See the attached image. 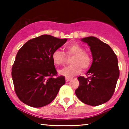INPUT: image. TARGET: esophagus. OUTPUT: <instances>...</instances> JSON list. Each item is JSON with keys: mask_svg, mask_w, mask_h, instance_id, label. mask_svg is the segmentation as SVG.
Here are the masks:
<instances>
[{"mask_svg": "<svg viewBox=\"0 0 129 129\" xmlns=\"http://www.w3.org/2000/svg\"><path fill=\"white\" fill-rule=\"evenodd\" d=\"M70 80V78H68V77H66L65 78L66 82H68Z\"/></svg>", "mask_w": 129, "mask_h": 129, "instance_id": "34e87169", "label": "esophagus"}]
</instances>
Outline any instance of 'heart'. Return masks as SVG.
<instances>
[{
  "label": "heart",
  "instance_id": "heart-1",
  "mask_svg": "<svg viewBox=\"0 0 129 129\" xmlns=\"http://www.w3.org/2000/svg\"><path fill=\"white\" fill-rule=\"evenodd\" d=\"M66 56L68 57L72 56L70 61L72 64L59 71V74L65 77H72L76 76L81 72V68L83 70H87L92 64V57L91 55L88 52H85L84 48L77 43L67 45L65 47V54L60 50H55L52 55L53 64L56 67L63 64L67 61Z\"/></svg>",
  "mask_w": 129,
  "mask_h": 129
}]
</instances>
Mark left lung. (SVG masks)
I'll return each instance as SVG.
<instances>
[{"label": "left lung", "mask_w": 129, "mask_h": 129, "mask_svg": "<svg viewBox=\"0 0 129 129\" xmlns=\"http://www.w3.org/2000/svg\"><path fill=\"white\" fill-rule=\"evenodd\" d=\"M81 41L90 46L93 61L86 73L87 77H77L79 85L75 93L85 104L100 105L114 93L119 76L118 58L109 45L96 37H85Z\"/></svg>", "instance_id": "1"}]
</instances>
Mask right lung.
Segmentation results:
<instances>
[{
  "mask_svg": "<svg viewBox=\"0 0 129 129\" xmlns=\"http://www.w3.org/2000/svg\"><path fill=\"white\" fill-rule=\"evenodd\" d=\"M67 41L43 35L29 40L19 49L11 76L15 92L24 103L35 108L47 105L64 85L65 78L57 76L52 55Z\"/></svg>",
  "mask_w": 129,
  "mask_h": 129,
  "instance_id": "right-lung-1",
  "label": "right lung"
}]
</instances>
